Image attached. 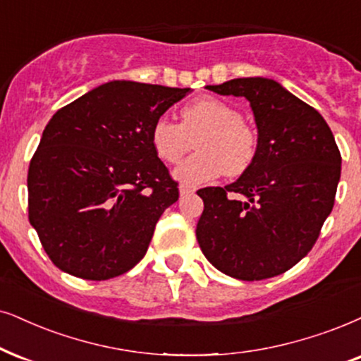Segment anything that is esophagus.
I'll return each instance as SVG.
<instances>
[{
    "label": "esophagus",
    "instance_id": "1",
    "mask_svg": "<svg viewBox=\"0 0 361 361\" xmlns=\"http://www.w3.org/2000/svg\"><path fill=\"white\" fill-rule=\"evenodd\" d=\"M193 191H195L193 186H190V185H180V195H181V196L193 193Z\"/></svg>",
    "mask_w": 361,
    "mask_h": 361
}]
</instances>
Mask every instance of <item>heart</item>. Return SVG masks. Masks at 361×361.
<instances>
[{
    "instance_id": "heart-1",
    "label": "heart",
    "mask_w": 361,
    "mask_h": 361,
    "mask_svg": "<svg viewBox=\"0 0 361 361\" xmlns=\"http://www.w3.org/2000/svg\"><path fill=\"white\" fill-rule=\"evenodd\" d=\"M180 116V123L166 116L158 118L149 133L154 154L166 165L180 161L196 141L198 152L175 170L180 183H208L223 173L235 178L253 165L258 135L231 104L214 97H202L185 104Z\"/></svg>"
}]
</instances>
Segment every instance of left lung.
Returning <instances> with one entry per match:
<instances>
[{"label": "left lung", "instance_id": "1", "mask_svg": "<svg viewBox=\"0 0 361 361\" xmlns=\"http://www.w3.org/2000/svg\"><path fill=\"white\" fill-rule=\"evenodd\" d=\"M245 97L258 128L253 165L235 183L198 190L196 240L208 262L245 281L281 275L308 255L331 213L341 154L317 109L268 78L207 86ZM235 192L241 199H228Z\"/></svg>", "mask_w": 361, "mask_h": 361}]
</instances>
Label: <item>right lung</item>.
Listing matches in <instances>:
<instances>
[{"label":"right lung","mask_w":361,"mask_h":361,"mask_svg":"<svg viewBox=\"0 0 361 361\" xmlns=\"http://www.w3.org/2000/svg\"><path fill=\"white\" fill-rule=\"evenodd\" d=\"M190 88L109 81L54 113L28 170V218L49 259L109 280L147 253L178 183L149 141Z\"/></svg>","instance_id":"right-lung-1"}]
</instances>
